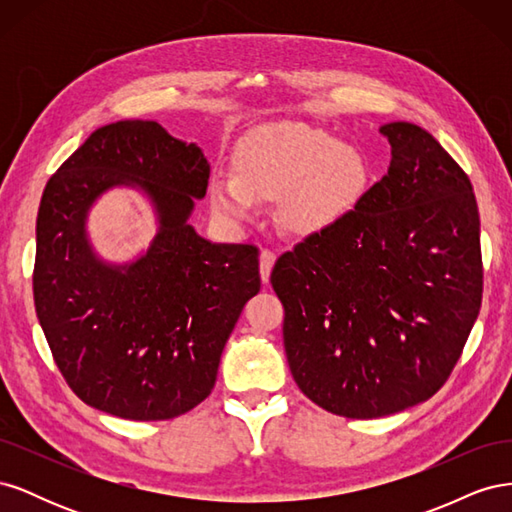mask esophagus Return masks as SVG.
<instances>
[{"mask_svg": "<svg viewBox=\"0 0 512 512\" xmlns=\"http://www.w3.org/2000/svg\"><path fill=\"white\" fill-rule=\"evenodd\" d=\"M275 252H271V250H262L260 252V280H262V284H267L269 282V277H271V269H273V265H275Z\"/></svg>", "mask_w": 512, "mask_h": 512, "instance_id": "1", "label": "esophagus"}]
</instances>
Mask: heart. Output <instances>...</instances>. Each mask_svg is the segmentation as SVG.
<instances>
[{"label":"heart","instance_id":"b5f03b06","mask_svg":"<svg viewBox=\"0 0 512 512\" xmlns=\"http://www.w3.org/2000/svg\"><path fill=\"white\" fill-rule=\"evenodd\" d=\"M374 166L363 147L320 128L271 121L247 132L232 153V175L209 181L211 209L243 224L257 200L277 198V220L292 235H318L348 220L365 200Z\"/></svg>","mask_w":512,"mask_h":512}]
</instances>
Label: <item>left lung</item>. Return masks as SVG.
<instances>
[{
    "instance_id": "1",
    "label": "left lung",
    "mask_w": 512,
    "mask_h": 512,
    "mask_svg": "<svg viewBox=\"0 0 512 512\" xmlns=\"http://www.w3.org/2000/svg\"><path fill=\"white\" fill-rule=\"evenodd\" d=\"M391 166L348 220L277 258L294 382L327 412L378 418L451 376L483 299L472 183L427 130L380 128Z\"/></svg>"
}]
</instances>
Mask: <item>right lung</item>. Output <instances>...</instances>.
Returning a JSON list of instances; mask_svg holds the SVG:
<instances>
[{"label": "right lung", "instance_id": "1", "mask_svg": "<svg viewBox=\"0 0 512 512\" xmlns=\"http://www.w3.org/2000/svg\"><path fill=\"white\" fill-rule=\"evenodd\" d=\"M207 183L203 149L143 119L91 132L46 183L36 222V314L61 376L87 406L166 421L209 397L260 273L254 245L211 243L188 224ZM119 184L150 198L159 232L145 255L111 266L88 243L86 215Z\"/></svg>", "mask_w": 512, "mask_h": 512}]
</instances>
